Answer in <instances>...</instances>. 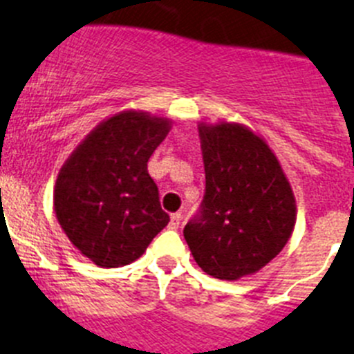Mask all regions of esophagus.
I'll list each match as a JSON object with an SVG mask.
<instances>
[{
	"label": "esophagus",
	"instance_id": "34e87169",
	"mask_svg": "<svg viewBox=\"0 0 354 354\" xmlns=\"http://www.w3.org/2000/svg\"><path fill=\"white\" fill-rule=\"evenodd\" d=\"M181 223V213H174L171 214V220H169V229L176 230Z\"/></svg>",
	"mask_w": 354,
	"mask_h": 354
}]
</instances>
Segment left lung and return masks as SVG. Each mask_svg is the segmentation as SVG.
I'll list each match as a JSON object with an SVG mask.
<instances>
[{"instance_id": "obj_1", "label": "left lung", "mask_w": 354, "mask_h": 354, "mask_svg": "<svg viewBox=\"0 0 354 354\" xmlns=\"http://www.w3.org/2000/svg\"><path fill=\"white\" fill-rule=\"evenodd\" d=\"M206 194L183 236L197 266L236 281L266 267L292 237V185L267 141L236 122L199 124Z\"/></svg>"}]
</instances>
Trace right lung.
Masks as SVG:
<instances>
[{"instance_id":"1","label":"right lung","mask_w":354,"mask_h":354,"mask_svg":"<svg viewBox=\"0 0 354 354\" xmlns=\"http://www.w3.org/2000/svg\"><path fill=\"white\" fill-rule=\"evenodd\" d=\"M171 124L148 111H120L95 125L62 164L55 216L73 246L95 266L134 262L169 222L147 164Z\"/></svg>"}]
</instances>
